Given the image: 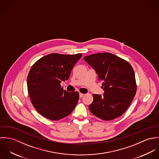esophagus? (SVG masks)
I'll list each match as a JSON object with an SVG mask.
<instances>
[{"instance_id":"obj_1","label":"esophagus","mask_w":159,"mask_h":159,"mask_svg":"<svg viewBox=\"0 0 159 159\" xmlns=\"http://www.w3.org/2000/svg\"><path fill=\"white\" fill-rule=\"evenodd\" d=\"M84 94L83 93H80V98H82L83 96H84Z\"/></svg>"}]
</instances>
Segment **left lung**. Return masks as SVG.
I'll return each instance as SVG.
<instances>
[{
  "label": "left lung",
  "mask_w": 159,
  "mask_h": 159,
  "mask_svg": "<svg viewBox=\"0 0 159 159\" xmlns=\"http://www.w3.org/2000/svg\"><path fill=\"white\" fill-rule=\"evenodd\" d=\"M95 70L98 80L103 82V95L93 94V102L89 106L97 117L110 120L127 110L136 91L134 70L125 60L111 53H97L84 57Z\"/></svg>",
  "instance_id": "left-lung-1"
}]
</instances>
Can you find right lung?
I'll return each mask as SVG.
<instances>
[{
  "instance_id": "add662e5",
  "label": "right lung",
  "mask_w": 159,
  "mask_h": 159,
  "mask_svg": "<svg viewBox=\"0 0 159 159\" xmlns=\"http://www.w3.org/2000/svg\"><path fill=\"white\" fill-rule=\"evenodd\" d=\"M81 56V53H52L40 58L32 66L27 79V90L33 106L43 117L57 120L74 110L79 93L64 90L61 83L68 80L72 68Z\"/></svg>"
}]
</instances>
